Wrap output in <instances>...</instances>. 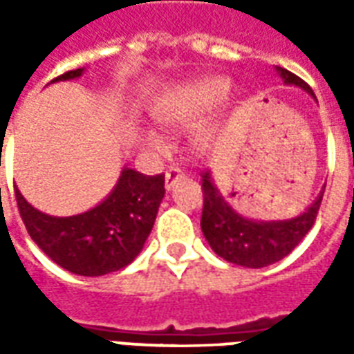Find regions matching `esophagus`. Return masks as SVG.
<instances>
[{
	"mask_svg": "<svg viewBox=\"0 0 354 354\" xmlns=\"http://www.w3.org/2000/svg\"><path fill=\"white\" fill-rule=\"evenodd\" d=\"M182 178H184V174H182L180 170L170 169L169 172L165 174V189H167V192H170V189L174 187V184H176V182H180Z\"/></svg>",
	"mask_w": 354,
	"mask_h": 354,
	"instance_id": "34e87169",
	"label": "esophagus"
}]
</instances>
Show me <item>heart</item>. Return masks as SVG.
Instances as JSON below:
<instances>
[{"mask_svg": "<svg viewBox=\"0 0 354 354\" xmlns=\"http://www.w3.org/2000/svg\"><path fill=\"white\" fill-rule=\"evenodd\" d=\"M231 93V80L223 75H207L199 80L184 83L180 87L172 88L162 94L159 100L151 106L153 121L165 131H182L189 129L205 117L214 111ZM198 125V124H197ZM216 138V124L201 123L193 129L189 144L195 151L205 153L212 147ZM140 140L144 147L151 153L165 151V140L155 131L144 129L140 131Z\"/></svg>", "mask_w": 354, "mask_h": 354, "instance_id": "obj_1", "label": "heart"}]
</instances>
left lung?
I'll list each match as a JSON object with an SVG mask.
<instances>
[{
    "instance_id": "1",
    "label": "left lung",
    "mask_w": 354,
    "mask_h": 354,
    "mask_svg": "<svg viewBox=\"0 0 354 354\" xmlns=\"http://www.w3.org/2000/svg\"><path fill=\"white\" fill-rule=\"evenodd\" d=\"M274 70L284 85L299 87L315 98L311 87L297 75L279 66ZM203 193L205 205L201 230L210 248L230 263L260 269L286 258L301 243L315 223L324 189L301 214L286 220H256L243 216L225 201L210 172L203 174Z\"/></svg>"
}]
</instances>
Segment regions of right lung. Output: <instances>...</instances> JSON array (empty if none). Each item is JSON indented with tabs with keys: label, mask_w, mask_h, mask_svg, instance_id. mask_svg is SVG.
<instances>
[{
	"label": "right lung",
	"mask_w": 354,
	"mask_h": 354,
	"mask_svg": "<svg viewBox=\"0 0 354 354\" xmlns=\"http://www.w3.org/2000/svg\"><path fill=\"white\" fill-rule=\"evenodd\" d=\"M85 68L66 72L53 83L77 80ZM17 192L22 222L30 237L50 260L70 273L102 277L136 260L151 233L165 197V176L121 170L113 189L81 214L50 216L34 208Z\"/></svg>",
	"instance_id": "obj_1"
}]
</instances>
